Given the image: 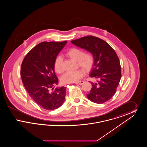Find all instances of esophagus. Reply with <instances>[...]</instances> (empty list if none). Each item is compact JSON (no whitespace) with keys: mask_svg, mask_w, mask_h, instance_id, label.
Returning a JSON list of instances; mask_svg holds the SVG:
<instances>
[{"mask_svg":"<svg viewBox=\"0 0 147 147\" xmlns=\"http://www.w3.org/2000/svg\"><path fill=\"white\" fill-rule=\"evenodd\" d=\"M84 83V81H79V82H78L75 83V84H77V85H82V84H83Z\"/></svg>","mask_w":147,"mask_h":147,"instance_id":"1","label":"esophagus"}]
</instances>
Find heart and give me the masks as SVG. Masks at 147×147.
<instances>
[{
  "instance_id": "heart-1",
  "label": "heart",
  "mask_w": 147,
  "mask_h": 147,
  "mask_svg": "<svg viewBox=\"0 0 147 147\" xmlns=\"http://www.w3.org/2000/svg\"><path fill=\"white\" fill-rule=\"evenodd\" d=\"M65 55L77 62L78 66L86 71H90L94 65L95 59L94 56L90 52L85 53L84 51L80 49L71 48L66 52ZM54 67L56 72L59 74H61L64 71L62 58L61 57H56ZM84 73V70L82 69L67 71L62 77L61 82L64 84L76 83L83 77Z\"/></svg>"
}]
</instances>
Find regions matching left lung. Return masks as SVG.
<instances>
[{
  "label": "left lung",
  "mask_w": 147,
  "mask_h": 147,
  "mask_svg": "<svg viewBox=\"0 0 147 147\" xmlns=\"http://www.w3.org/2000/svg\"><path fill=\"white\" fill-rule=\"evenodd\" d=\"M81 49L90 52L95 59L90 76L97 79L91 82L92 88L87 98L96 104H102L115 95L121 78L119 57L108 43L92 36L71 41Z\"/></svg>",
  "instance_id": "left-lung-1"
}]
</instances>
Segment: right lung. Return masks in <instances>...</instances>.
Returning a JSON list of instances; mask_svg holds the SVG:
<instances>
[{"instance_id":"add662e5","label":"right lung","mask_w":147,"mask_h":147,"mask_svg":"<svg viewBox=\"0 0 147 147\" xmlns=\"http://www.w3.org/2000/svg\"><path fill=\"white\" fill-rule=\"evenodd\" d=\"M67 41L43 42L36 45L21 64V79L29 95L37 105L47 110L58 109L64 102L66 88L58 85L54 67L55 59Z\"/></svg>"}]
</instances>
